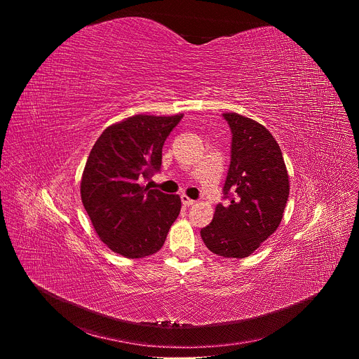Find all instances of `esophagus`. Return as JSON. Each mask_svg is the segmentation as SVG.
Masks as SVG:
<instances>
[{"label": "esophagus", "instance_id": "1", "mask_svg": "<svg viewBox=\"0 0 359 359\" xmlns=\"http://www.w3.org/2000/svg\"><path fill=\"white\" fill-rule=\"evenodd\" d=\"M182 203H183V206H186V208H190V206H193V204L196 203L193 198H190V197H187L186 194H182Z\"/></svg>", "mask_w": 359, "mask_h": 359}]
</instances>
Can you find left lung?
Here are the masks:
<instances>
[{
	"label": "left lung",
	"instance_id": "obj_1",
	"mask_svg": "<svg viewBox=\"0 0 359 359\" xmlns=\"http://www.w3.org/2000/svg\"><path fill=\"white\" fill-rule=\"evenodd\" d=\"M231 132L230 165L223 200L213 220L200 230L206 247L222 257L244 259L278 227L288 200L290 182L283 153L259 122L223 114Z\"/></svg>",
	"mask_w": 359,
	"mask_h": 359
}]
</instances>
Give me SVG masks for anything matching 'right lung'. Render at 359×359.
<instances>
[{
  "instance_id": "add662e5",
  "label": "right lung",
  "mask_w": 359,
  "mask_h": 359,
  "mask_svg": "<svg viewBox=\"0 0 359 359\" xmlns=\"http://www.w3.org/2000/svg\"><path fill=\"white\" fill-rule=\"evenodd\" d=\"M183 115H136L107 128L86 161L81 197L99 238L128 259L155 254L182 208L179 194L142 187L161 170L162 149Z\"/></svg>"
}]
</instances>
